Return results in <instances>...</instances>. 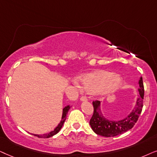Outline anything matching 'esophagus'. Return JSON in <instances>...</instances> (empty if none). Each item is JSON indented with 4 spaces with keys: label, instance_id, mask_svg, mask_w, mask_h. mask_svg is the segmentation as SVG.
Returning a JSON list of instances; mask_svg holds the SVG:
<instances>
[{
    "label": "esophagus",
    "instance_id": "esophagus-1",
    "mask_svg": "<svg viewBox=\"0 0 157 157\" xmlns=\"http://www.w3.org/2000/svg\"><path fill=\"white\" fill-rule=\"evenodd\" d=\"M80 100L81 101H87V98L86 97V96H82V97L80 98Z\"/></svg>",
    "mask_w": 157,
    "mask_h": 157
}]
</instances>
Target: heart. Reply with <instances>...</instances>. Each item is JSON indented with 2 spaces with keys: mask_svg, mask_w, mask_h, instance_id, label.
Wrapping results in <instances>:
<instances>
[{
  "mask_svg": "<svg viewBox=\"0 0 157 157\" xmlns=\"http://www.w3.org/2000/svg\"><path fill=\"white\" fill-rule=\"evenodd\" d=\"M85 90L90 93L98 92L100 95H105L116 90L121 84V78L115 76L113 73L107 71H98L88 73L81 77ZM75 85L80 88V85L75 82Z\"/></svg>",
  "mask_w": 157,
  "mask_h": 157,
  "instance_id": "heart-1",
  "label": "heart"
}]
</instances>
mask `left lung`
I'll return each mask as SVG.
<instances>
[{"mask_svg": "<svg viewBox=\"0 0 157 157\" xmlns=\"http://www.w3.org/2000/svg\"><path fill=\"white\" fill-rule=\"evenodd\" d=\"M139 84V95L135 107L132 112L123 120L115 121L106 119L100 109V102L98 100L93 102L94 112L90 121V125L96 134L105 137H113L126 132L133 128L138 121L143 108L144 88L142 77H140Z\"/></svg>", "mask_w": 157, "mask_h": 157, "instance_id": "obj_1", "label": "left lung"}]
</instances>
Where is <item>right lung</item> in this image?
<instances>
[{
  "mask_svg": "<svg viewBox=\"0 0 157 157\" xmlns=\"http://www.w3.org/2000/svg\"><path fill=\"white\" fill-rule=\"evenodd\" d=\"M70 105H67L66 107H64L63 108V111H62V120L59 122V124H58V126L54 129V131H51V132H49L48 133H44V134H42V135H37V134H33V135L39 137V138H44V139L45 138V139H47V138L52 137L55 134H57V133L59 132L60 130H61L62 127V126H63L64 121H65V120H66V116H67V112H68V110H70Z\"/></svg>",
  "mask_w": 157,
  "mask_h": 157,
  "instance_id": "obj_1",
  "label": "right lung"
}]
</instances>
